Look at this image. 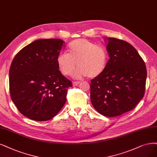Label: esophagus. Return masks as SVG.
I'll use <instances>...</instances> for the list:
<instances>
[{
    "instance_id": "obj_1",
    "label": "esophagus",
    "mask_w": 157,
    "mask_h": 157,
    "mask_svg": "<svg viewBox=\"0 0 157 157\" xmlns=\"http://www.w3.org/2000/svg\"><path fill=\"white\" fill-rule=\"evenodd\" d=\"M80 83V82H79V81H78V82H72V83H73V85H78L79 83Z\"/></svg>"
}]
</instances>
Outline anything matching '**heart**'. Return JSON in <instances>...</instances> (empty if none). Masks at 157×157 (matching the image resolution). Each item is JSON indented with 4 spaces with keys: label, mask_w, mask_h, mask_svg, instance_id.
Returning <instances> with one entry per match:
<instances>
[{
    "label": "heart",
    "mask_w": 157,
    "mask_h": 157,
    "mask_svg": "<svg viewBox=\"0 0 157 157\" xmlns=\"http://www.w3.org/2000/svg\"><path fill=\"white\" fill-rule=\"evenodd\" d=\"M107 53L103 46L96 45L85 39H78L69 43L67 53H60L57 57V63L61 72L65 75L74 72L75 78L87 75L94 78L105 70L107 63Z\"/></svg>",
    "instance_id": "b5f03b06"
}]
</instances>
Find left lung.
Returning a JSON list of instances; mask_svg holds the SVG:
<instances>
[{
	"label": "left lung",
	"instance_id": "left-lung-1",
	"mask_svg": "<svg viewBox=\"0 0 157 157\" xmlns=\"http://www.w3.org/2000/svg\"><path fill=\"white\" fill-rule=\"evenodd\" d=\"M107 50L105 70L91 80L90 100L98 113L114 117L131 111L142 99L147 70L136 50L124 40L107 38Z\"/></svg>",
	"mask_w": 157,
	"mask_h": 157
}]
</instances>
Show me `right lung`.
Segmentation results:
<instances>
[{"label":"right lung","mask_w":157,"mask_h":157,"mask_svg":"<svg viewBox=\"0 0 157 157\" xmlns=\"http://www.w3.org/2000/svg\"><path fill=\"white\" fill-rule=\"evenodd\" d=\"M65 42L39 39L14 57L10 68L11 98L19 111L36 121H47L59 113L72 82L61 73L57 57Z\"/></svg>","instance_id":"right-lung-1"}]
</instances>
